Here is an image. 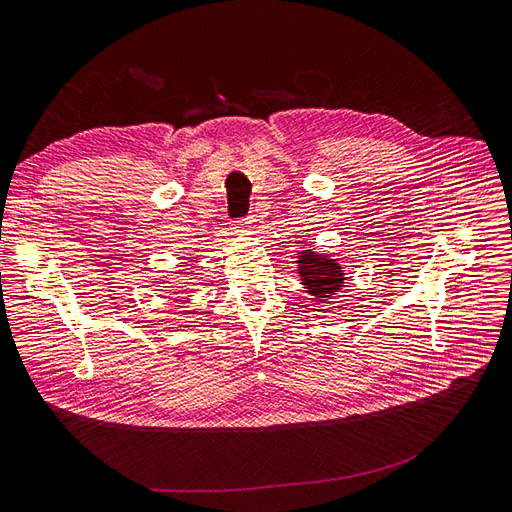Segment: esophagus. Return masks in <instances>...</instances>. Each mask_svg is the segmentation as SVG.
<instances>
[{"label": "esophagus", "mask_w": 512, "mask_h": 512, "mask_svg": "<svg viewBox=\"0 0 512 512\" xmlns=\"http://www.w3.org/2000/svg\"><path fill=\"white\" fill-rule=\"evenodd\" d=\"M257 219H255V215H251V217H246L242 223H240V230L242 232H251L253 230V223H255Z\"/></svg>", "instance_id": "34e87169"}]
</instances>
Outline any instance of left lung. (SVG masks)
<instances>
[{
  "mask_svg": "<svg viewBox=\"0 0 512 512\" xmlns=\"http://www.w3.org/2000/svg\"><path fill=\"white\" fill-rule=\"evenodd\" d=\"M297 266L301 285H304V289H308L314 301H320V304H327L329 299H333L344 289L346 272L339 266L337 259H331V255L306 249L299 253Z\"/></svg>",
  "mask_w": 512,
  "mask_h": 512,
  "instance_id": "8db88e82",
  "label": "left lung"
}]
</instances>
